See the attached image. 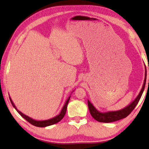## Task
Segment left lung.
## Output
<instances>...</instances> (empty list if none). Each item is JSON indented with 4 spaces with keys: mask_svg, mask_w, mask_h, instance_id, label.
Listing matches in <instances>:
<instances>
[{
    "mask_svg": "<svg viewBox=\"0 0 149 149\" xmlns=\"http://www.w3.org/2000/svg\"><path fill=\"white\" fill-rule=\"evenodd\" d=\"M146 79H147V70H146L145 67V76L142 89H141L139 93V95H137V97L135 98V99L133 100V101L131 102L129 105L127 106V107H125V108H123L120 110L109 111V112H99V111L93 106L92 103L88 100V107H89L90 114H91L92 117L94 118L95 120L98 121V122L104 123L116 122V121L120 120L121 119H123V118L127 117V116L133 110V109H134L136 106H137L139 101L144 91L146 84Z\"/></svg>",
    "mask_w": 149,
    "mask_h": 149,
    "instance_id": "obj_1",
    "label": "left lung"
}]
</instances>
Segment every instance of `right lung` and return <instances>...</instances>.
I'll list each match as a JSON object with an SVG mask.
<instances>
[{
    "label": "right lung",
    "instance_id": "right-lung-1",
    "mask_svg": "<svg viewBox=\"0 0 149 149\" xmlns=\"http://www.w3.org/2000/svg\"><path fill=\"white\" fill-rule=\"evenodd\" d=\"M70 97H71V95H70V97L68 98L67 100L65 101L64 107H62V110H61V111H60L59 114H58L57 116H54L53 118H50V119L45 120H41V121L33 119V118L29 117L28 116H26V114H23L22 112H20L19 110L17 109V108L16 106H15L14 103L12 100V99L10 98V97H9V98H10V102L12 103V106H13L14 108L16 110L17 112L19 113L20 116H21L22 118H24L25 120H26L27 121V122H29L31 124L35 126H37V127H47V126L53 125V124H55V123L59 122L63 118H64V116L65 114V112H66L67 106H68V104L69 100L70 99Z\"/></svg>",
    "mask_w": 149,
    "mask_h": 149
}]
</instances>
